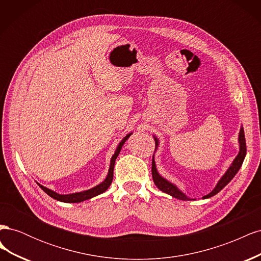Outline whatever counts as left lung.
Returning <instances> with one entry per match:
<instances>
[{
    "instance_id": "8db88e82",
    "label": "left lung",
    "mask_w": 261,
    "mask_h": 261,
    "mask_svg": "<svg viewBox=\"0 0 261 261\" xmlns=\"http://www.w3.org/2000/svg\"><path fill=\"white\" fill-rule=\"evenodd\" d=\"M155 140V149L159 146V140H158L156 137H154ZM239 144H240V151L239 154L236 155L235 159L233 160L232 164L230 165V168L227 169V171L224 173V175L220 178V180L218 181V184L216 185V187L212 189V192L209 193L208 195L203 196L202 198L206 199V198H210V197L217 195L221 189H223L230 181L232 180V178L235 176L236 173L239 172V170L241 169L243 161L245 159V155H246V140H245V135H244V128L241 127L240 130V135H239ZM151 172H152V178L155 186L162 191L163 193L171 195L172 197H174V198H177L179 200H194L192 198H188V197L183 193L180 192L179 189L174 185L172 184L171 181L167 180L164 177H162L159 172L156 170L155 167V162H154V156H152V167H151Z\"/></svg>"
}]
</instances>
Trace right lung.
<instances>
[{
  "label": "right lung",
  "instance_id": "right-lung-1",
  "mask_svg": "<svg viewBox=\"0 0 261 261\" xmlns=\"http://www.w3.org/2000/svg\"><path fill=\"white\" fill-rule=\"evenodd\" d=\"M130 135H132V133L127 134V135H126L121 140V143L118 144V146L116 147L115 152H114V154L111 158V163H110V169H109V172H108V175H107L106 179L102 181V183H100L99 185L94 186L93 188H90V189H88V191H84V192H80V193H74V194H68V195H61V194H58V193L51 191V189H49V188H46V187L40 185V184H38V185L41 187V189H42L44 193H46L50 197H52L53 199H57V200L62 201V202H68V203L69 202H73V203L74 202H82L84 200L92 198V197H94V196H98V195H100L102 193H105L107 189L110 187V185H111V183H112L113 170H114V164H115L116 158H117L118 153H120L124 143L128 139V137Z\"/></svg>",
  "mask_w": 261,
  "mask_h": 261
}]
</instances>
